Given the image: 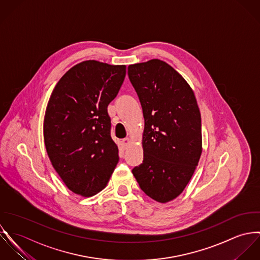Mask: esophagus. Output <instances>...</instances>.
<instances>
[{"instance_id":"1","label":"esophagus","mask_w":260,"mask_h":260,"mask_svg":"<svg viewBox=\"0 0 260 260\" xmlns=\"http://www.w3.org/2000/svg\"><path fill=\"white\" fill-rule=\"evenodd\" d=\"M121 143H122V146H123V148H124V149H126V148H127V147L131 145V140H129L128 138H126V139H123Z\"/></svg>"}]
</instances>
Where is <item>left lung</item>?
Listing matches in <instances>:
<instances>
[{
    "label": "left lung",
    "instance_id": "8db88e82",
    "mask_svg": "<svg viewBox=\"0 0 260 260\" xmlns=\"http://www.w3.org/2000/svg\"><path fill=\"white\" fill-rule=\"evenodd\" d=\"M127 73L145 118L144 160L133 174L146 195L168 203L184 191L202 154L200 109L189 83L162 60L131 64Z\"/></svg>",
    "mask_w": 260,
    "mask_h": 260
}]
</instances>
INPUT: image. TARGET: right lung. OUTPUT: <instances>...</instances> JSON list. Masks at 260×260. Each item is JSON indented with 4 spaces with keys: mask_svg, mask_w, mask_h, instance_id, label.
Returning a JSON list of instances; mask_svg holds the SVG:
<instances>
[{
    "mask_svg": "<svg viewBox=\"0 0 260 260\" xmlns=\"http://www.w3.org/2000/svg\"><path fill=\"white\" fill-rule=\"evenodd\" d=\"M125 73V65L82 61L60 78L48 101L43 121L47 154L65 186L82 197L104 190L117 165L107 106Z\"/></svg>",
    "mask_w": 260,
    "mask_h": 260,
    "instance_id": "add662e5",
    "label": "right lung"
}]
</instances>
